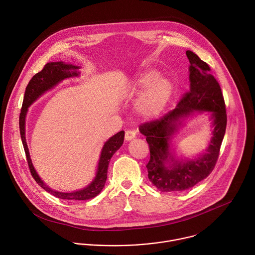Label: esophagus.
Wrapping results in <instances>:
<instances>
[{"label":"esophagus","instance_id":"1","mask_svg":"<svg viewBox=\"0 0 255 255\" xmlns=\"http://www.w3.org/2000/svg\"><path fill=\"white\" fill-rule=\"evenodd\" d=\"M135 135H136V132H135L134 130H132V129H128V130H126V136H125V138H126L127 141H129V140L133 139V138L135 137Z\"/></svg>","mask_w":255,"mask_h":255}]
</instances>
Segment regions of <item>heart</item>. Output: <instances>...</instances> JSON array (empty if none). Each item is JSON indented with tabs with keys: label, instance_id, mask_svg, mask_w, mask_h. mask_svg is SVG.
<instances>
[{
	"label": "heart",
	"instance_id": "1",
	"mask_svg": "<svg viewBox=\"0 0 255 255\" xmlns=\"http://www.w3.org/2000/svg\"><path fill=\"white\" fill-rule=\"evenodd\" d=\"M155 70L140 73L128 86L129 97L138 96L135 112L143 120L157 118L171 100L174 94V84L165 76H158Z\"/></svg>",
	"mask_w": 255,
	"mask_h": 255
}]
</instances>
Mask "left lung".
<instances>
[{
  "label": "left lung",
  "instance_id": "left-lung-1",
  "mask_svg": "<svg viewBox=\"0 0 255 255\" xmlns=\"http://www.w3.org/2000/svg\"><path fill=\"white\" fill-rule=\"evenodd\" d=\"M185 54L190 63L189 90L173 111L139 127L150 150L148 179L162 192L186 190L206 179L216 165L226 132L227 114L218 81L196 54L189 50ZM205 111L211 114L214 127L210 145L192 159L177 158L170 147L173 134L185 118Z\"/></svg>",
  "mask_w": 255,
  "mask_h": 255
}]
</instances>
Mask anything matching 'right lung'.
<instances>
[{
	"label": "right lung",
	"mask_w": 255,
	"mask_h": 255,
	"mask_svg": "<svg viewBox=\"0 0 255 255\" xmlns=\"http://www.w3.org/2000/svg\"><path fill=\"white\" fill-rule=\"evenodd\" d=\"M79 67L65 64L64 62H52L48 63L44 66L43 70L41 72L36 73L29 81V83L26 86L22 108L20 111L19 116V130H20V136L21 141L23 144V148L26 154V159L28 163V167L30 170V173L37 183L45 189L47 192L53 194L54 196L61 198V199H67V200H87L95 197L98 195L103 187L105 186V182L107 180V172L109 167L110 160L113 157V155L116 153L118 149L123 145L124 138H125V131L121 130L120 132L116 133L112 137L104 143L102 148L98 167L96 171L95 178L92 180L87 186L80 190H76L73 192H61L57 191L55 189H52L49 187L45 182H43L40 177L37 174L36 170L33 167L28 146L26 143V137H25V119L28 108L36 101L38 98H40L45 92L48 90L54 88L58 83L62 82L66 78L70 77H76L79 75Z\"/></svg>",
	"instance_id": "add662e5"
}]
</instances>
